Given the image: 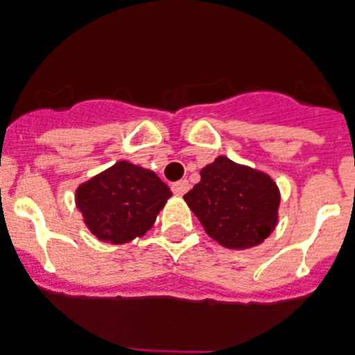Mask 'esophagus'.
I'll return each instance as SVG.
<instances>
[{"label": "esophagus", "instance_id": "34e87169", "mask_svg": "<svg viewBox=\"0 0 355 355\" xmlns=\"http://www.w3.org/2000/svg\"><path fill=\"white\" fill-rule=\"evenodd\" d=\"M171 189H173V193H175V195L182 196V195H186L187 191H189V182H187V180H178V182L173 184Z\"/></svg>", "mask_w": 355, "mask_h": 355}]
</instances>
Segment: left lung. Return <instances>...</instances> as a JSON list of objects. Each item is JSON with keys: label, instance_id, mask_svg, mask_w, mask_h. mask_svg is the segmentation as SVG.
I'll return each mask as SVG.
<instances>
[{"label": "left lung", "instance_id": "8db88e82", "mask_svg": "<svg viewBox=\"0 0 355 355\" xmlns=\"http://www.w3.org/2000/svg\"><path fill=\"white\" fill-rule=\"evenodd\" d=\"M205 233L227 249L260 245L278 223L279 189L263 171L216 157L184 195Z\"/></svg>", "mask_w": 355, "mask_h": 355}]
</instances>
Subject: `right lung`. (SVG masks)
Returning a JSON list of instances; mask_svg holds the SVG:
<instances>
[{
    "label": "right lung",
    "mask_w": 355,
    "mask_h": 355,
    "mask_svg": "<svg viewBox=\"0 0 355 355\" xmlns=\"http://www.w3.org/2000/svg\"><path fill=\"white\" fill-rule=\"evenodd\" d=\"M169 196L155 171L119 160L77 187L76 205L95 238L119 245L144 236Z\"/></svg>",
    "instance_id": "add662e5"
}]
</instances>
